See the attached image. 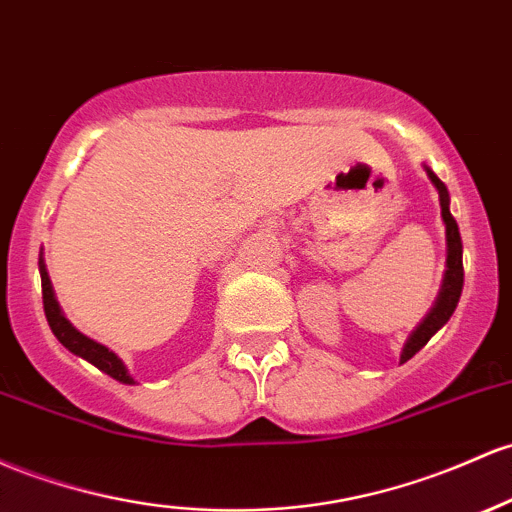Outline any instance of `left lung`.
I'll list each match as a JSON object with an SVG mask.
<instances>
[{"label":"left lung","mask_w":512,"mask_h":512,"mask_svg":"<svg viewBox=\"0 0 512 512\" xmlns=\"http://www.w3.org/2000/svg\"><path fill=\"white\" fill-rule=\"evenodd\" d=\"M425 172H428L430 182L435 184L437 194H440V209H442V221H445V238H447V269H445V277H442V286H440V294H437L435 303L428 311V316L420 320L418 328L408 335L406 345H403L401 352V364L408 362L415 352L423 350L428 345V340L442 325L452 318L454 308H457L459 296H462V286H464V265H462V235H459V226L454 221V216L449 213V192L440 177L425 165Z\"/></svg>","instance_id":"1"}]
</instances>
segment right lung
I'll return each mask as SVG.
<instances>
[{
  "label": "right lung",
  "instance_id": "1",
  "mask_svg": "<svg viewBox=\"0 0 512 512\" xmlns=\"http://www.w3.org/2000/svg\"><path fill=\"white\" fill-rule=\"evenodd\" d=\"M38 272H41V286H43V311H46L50 330H53L55 338L60 340V345H63L65 350H70L72 355L87 359L89 364H94V367L101 369V372L109 374L111 379L121 381V384H136V379H133L131 372H128V367L123 364V359L116 355L114 350H109V347L101 345L97 340L87 338V335L80 333V330L65 318L63 308H60L58 299H55V291H53V284H50L46 262H43V252L41 257H38Z\"/></svg>",
  "mask_w": 512,
  "mask_h": 512
}]
</instances>
